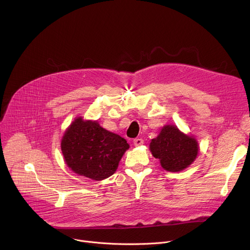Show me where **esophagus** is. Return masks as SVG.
<instances>
[{
    "mask_svg": "<svg viewBox=\"0 0 250 250\" xmlns=\"http://www.w3.org/2000/svg\"><path fill=\"white\" fill-rule=\"evenodd\" d=\"M144 139L142 138H135L134 140H133V145L135 146H140L141 145H144Z\"/></svg>",
    "mask_w": 250,
    "mask_h": 250,
    "instance_id": "34e87169",
    "label": "esophagus"
}]
</instances>
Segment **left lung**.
Masks as SVG:
<instances>
[{"instance_id":"8db88e82","label":"left lung","mask_w":250,"mask_h":250,"mask_svg":"<svg viewBox=\"0 0 250 250\" xmlns=\"http://www.w3.org/2000/svg\"><path fill=\"white\" fill-rule=\"evenodd\" d=\"M149 149L161 166L169 172H179L191 165L199 151L197 140L175 125H165L150 142Z\"/></svg>"}]
</instances>
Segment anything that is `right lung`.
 <instances>
[{
	"instance_id": "add662e5",
	"label": "right lung",
	"mask_w": 250,
	"mask_h": 250,
	"mask_svg": "<svg viewBox=\"0 0 250 250\" xmlns=\"http://www.w3.org/2000/svg\"><path fill=\"white\" fill-rule=\"evenodd\" d=\"M129 148L125 138L100 126L97 121L77 118L66 129L61 150L73 172L100 181L112 176Z\"/></svg>"
}]
</instances>
